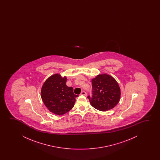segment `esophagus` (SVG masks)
Returning a JSON list of instances; mask_svg holds the SVG:
<instances>
[{
    "label": "esophagus",
    "instance_id": "obj_1",
    "mask_svg": "<svg viewBox=\"0 0 160 160\" xmlns=\"http://www.w3.org/2000/svg\"><path fill=\"white\" fill-rule=\"evenodd\" d=\"M81 95H83V96H87V93L85 92V91H82L81 93Z\"/></svg>",
    "mask_w": 160,
    "mask_h": 160
}]
</instances>
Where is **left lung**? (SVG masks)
Here are the masks:
<instances>
[{
	"label": "left lung",
	"mask_w": 160,
	"mask_h": 160,
	"mask_svg": "<svg viewBox=\"0 0 160 160\" xmlns=\"http://www.w3.org/2000/svg\"><path fill=\"white\" fill-rule=\"evenodd\" d=\"M92 97L88 98L93 107L105 112L117 105L120 98V88L113 77L106 74L98 75L92 79Z\"/></svg>",
	"instance_id": "obj_1"
}]
</instances>
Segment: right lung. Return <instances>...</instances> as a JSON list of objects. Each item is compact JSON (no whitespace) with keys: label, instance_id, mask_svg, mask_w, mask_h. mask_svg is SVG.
<instances>
[{"label":"right lung","instance_id":"right-lung-1","mask_svg":"<svg viewBox=\"0 0 160 160\" xmlns=\"http://www.w3.org/2000/svg\"><path fill=\"white\" fill-rule=\"evenodd\" d=\"M67 78L55 74L45 81L41 90V97L44 104L50 112L62 115L72 109L75 98L73 88L66 85Z\"/></svg>","mask_w":160,"mask_h":160}]
</instances>
